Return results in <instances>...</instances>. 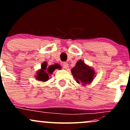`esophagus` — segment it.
Here are the masks:
<instances>
[{"mask_svg":"<svg viewBox=\"0 0 130 130\" xmlns=\"http://www.w3.org/2000/svg\"><path fill=\"white\" fill-rule=\"evenodd\" d=\"M62 67H63L65 69H67V68H68V63H67V62H63V63H62Z\"/></svg>","mask_w":130,"mask_h":130,"instance_id":"1","label":"esophagus"}]
</instances>
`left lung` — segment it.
Listing matches in <instances>:
<instances>
[{"instance_id": "1", "label": "left lung", "mask_w": 130, "mask_h": 130, "mask_svg": "<svg viewBox=\"0 0 130 130\" xmlns=\"http://www.w3.org/2000/svg\"><path fill=\"white\" fill-rule=\"evenodd\" d=\"M71 73L77 83L85 85L92 81L95 72L90 67L86 65L83 60H80L71 70Z\"/></svg>"}]
</instances>
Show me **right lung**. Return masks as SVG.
Instances as JSON below:
<instances>
[{"label": "right lung", "mask_w": 130, "mask_h": 130, "mask_svg": "<svg viewBox=\"0 0 130 130\" xmlns=\"http://www.w3.org/2000/svg\"><path fill=\"white\" fill-rule=\"evenodd\" d=\"M58 66L57 65H52V66L47 67V63L46 62L42 63L41 65V69L37 73V75L36 78L37 80H40V81H46L48 80L49 76L48 73H52L54 70L56 68H57Z\"/></svg>", "instance_id": "right-lung-1"}]
</instances>
